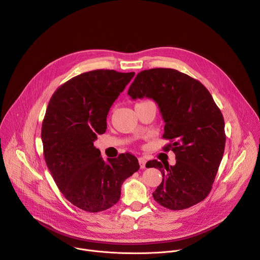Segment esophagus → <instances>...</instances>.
Listing matches in <instances>:
<instances>
[{"label": "esophagus", "mask_w": 260, "mask_h": 260, "mask_svg": "<svg viewBox=\"0 0 260 260\" xmlns=\"http://www.w3.org/2000/svg\"><path fill=\"white\" fill-rule=\"evenodd\" d=\"M139 164H140V167L141 168H145V164H146V159L145 158H143V157H140L139 159Z\"/></svg>", "instance_id": "1"}]
</instances>
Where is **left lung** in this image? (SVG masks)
Wrapping results in <instances>:
<instances>
[{
    "label": "left lung",
    "instance_id": "1",
    "mask_svg": "<svg viewBox=\"0 0 260 260\" xmlns=\"http://www.w3.org/2000/svg\"><path fill=\"white\" fill-rule=\"evenodd\" d=\"M127 94L132 99L151 98L164 119V150L176 153L171 166L157 160L146 167L158 168L162 183L154 201L170 210L189 208L209 194L226 143L224 121L218 107L197 79L175 69L157 68L138 73Z\"/></svg>",
    "mask_w": 260,
    "mask_h": 260
}]
</instances>
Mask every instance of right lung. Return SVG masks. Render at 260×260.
Returning <instances> with one entry per match:
<instances>
[{"mask_svg":"<svg viewBox=\"0 0 260 260\" xmlns=\"http://www.w3.org/2000/svg\"><path fill=\"white\" fill-rule=\"evenodd\" d=\"M135 72L94 70L68 80L52 95L42 125L46 164L63 197L86 212L118 203L121 185L140 168L131 153L102 159L94 146L110 108Z\"/></svg>","mask_w":260,"mask_h":260,"instance_id":"add662e5","label":"right lung"}]
</instances>
